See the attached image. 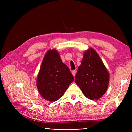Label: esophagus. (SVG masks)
Wrapping results in <instances>:
<instances>
[{
	"label": "esophagus",
	"mask_w": 132,
	"mask_h": 132,
	"mask_svg": "<svg viewBox=\"0 0 132 132\" xmlns=\"http://www.w3.org/2000/svg\"><path fill=\"white\" fill-rule=\"evenodd\" d=\"M71 73H72V74H73L74 77H75V75L76 74V71L75 70H73L72 71H71Z\"/></svg>",
	"instance_id": "34e87169"
}]
</instances>
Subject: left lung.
<instances>
[{"mask_svg":"<svg viewBox=\"0 0 132 132\" xmlns=\"http://www.w3.org/2000/svg\"><path fill=\"white\" fill-rule=\"evenodd\" d=\"M109 80V73L101 58L89 47L84 52L81 65L75 75V83L87 98L97 100L106 93Z\"/></svg>","mask_w":132,"mask_h":132,"instance_id":"1","label":"left lung"}]
</instances>
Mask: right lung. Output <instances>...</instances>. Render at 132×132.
<instances>
[{"label":"right lung","mask_w":132,"mask_h":132,"mask_svg":"<svg viewBox=\"0 0 132 132\" xmlns=\"http://www.w3.org/2000/svg\"><path fill=\"white\" fill-rule=\"evenodd\" d=\"M73 81V75L63 63L57 50L48 51L43 59L36 81L41 96L50 102L57 101Z\"/></svg>","instance_id":"obj_1"}]
</instances>
